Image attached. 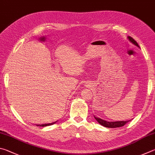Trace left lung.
Returning a JSON list of instances; mask_svg holds the SVG:
<instances>
[{
  "mask_svg": "<svg viewBox=\"0 0 155 155\" xmlns=\"http://www.w3.org/2000/svg\"><path fill=\"white\" fill-rule=\"evenodd\" d=\"M131 43H134L135 45H137V47H140L139 45H138V43L135 41L133 39L132 37H128ZM94 118L96 119L97 121L98 122V123L101 124L102 126H104L105 127H107V128H116V127H123L124 126V124H127L128 122H129L130 120H124V121H115V122H108V121H105L104 120H102V119L99 118H96L95 116H94Z\"/></svg>",
  "mask_w": 155,
  "mask_h": 155,
  "instance_id": "obj_1",
  "label": "left lung"
}]
</instances>
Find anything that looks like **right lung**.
<instances>
[{"label":"right lung","mask_w":155,"mask_h":155,"mask_svg":"<svg viewBox=\"0 0 155 155\" xmlns=\"http://www.w3.org/2000/svg\"><path fill=\"white\" fill-rule=\"evenodd\" d=\"M57 122V121H56ZM56 122H54V123H48V124H41V125H39V124H37V126H40V127H45V126H50V125H51V124H54V123H56Z\"/></svg>","instance_id":"add662e5"}]
</instances>
